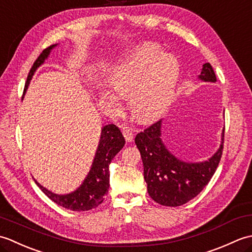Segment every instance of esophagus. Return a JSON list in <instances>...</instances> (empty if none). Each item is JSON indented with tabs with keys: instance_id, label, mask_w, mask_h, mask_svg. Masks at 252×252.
<instances>
[{
	"instance_id": "obj_1",
	"label": "esophagus",
	"mask_w": 252,
	"mask_h": 252,
	"mask_svg": "<svg viewBox=\"0 0 252 252\" xmlns=\"http://www.w3.org/2000/svg\"><path fill=\"white\" fill-rule=\"evenodd\" d=\"M122 133H123V136H125V138H126V143L132 142L133 138H134V132H133L130 127H125Z\"/></svg>"
}]
</instances>
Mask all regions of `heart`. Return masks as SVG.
Instances as JSON below:
<instances>
[{"label":"heart","instance_id":"1","mask_svg":"<svg viewBox=\"0 0 252 252\" xmlns=\"http://www.w3.org/2000/svg\"><path fill=\"white\" fill-rule=\"evenodd\" d=\"M179 78V61L173 55L162 53L159 44L146 42L136 46L112 69L107 77V84L117 95L129 96L130 110L137 120L151 122L167 109ZM114 94L100 91L99 100L112 112L119 114L120 98Z\"/></svg>","mask_w":252,"mask_h":252}]
</instances>
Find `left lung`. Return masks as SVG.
<instances>
[{
	"label": "left lung",
	"mask_w": 252,
	"mask_h": 252,
	"mask_svg": "<svg viewBox=\"0 0 252 252\" xmlns=\"http://www.w3.org/2000/svg\"><path fill=\"white\" fill-rule=\"evenodd\" d=\"M203 82L216 83L217 77L209 63L202 65L198 76ZM162 120L155 122L135 136L141 153L144 179L148 194L159 205L179 207L195 198L211 180L221 160L224 129L218 151L205 161L187 162L176 158L161 140Z\"/></svg>",
	"instance_id": "left-lung-1"
}]
</instances>
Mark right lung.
<instances>
[{
	"instance_id": "1",
	"label": "right lung",
	"mask_w": 252,
	"mask_h": 252,
	"mask_svg": "<svg viewBox=\"0 0 252 252\" xmlns=\"http://www.w3.org/2000/svg\"><path fill=\"white\" fill-rule=\"evenodd\" d=\"M57 44H53L41 53L36 58L33 66L30 69V72L27 78L25 85V92L28 89V85L33 77L36 69L43 65L45 60L50 56L52 50L56 47ZM126 141L122 133L115 125H107L101 127L100 138L98 142L97 149H96L95 157L93 159L92 165L84 179L82 184L76 190L69 194L58 195L49 190L42 186L39 182H34L40 187V189L50 198L51 200L72 211H88L98 207L109 189V164L116 155L119 153L125 146Z\"/></svg>"
}]
</instances>
